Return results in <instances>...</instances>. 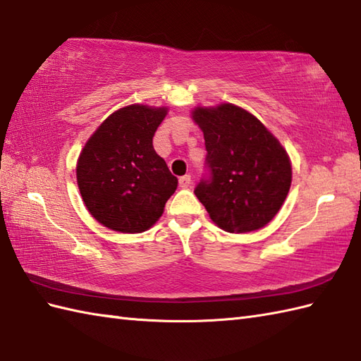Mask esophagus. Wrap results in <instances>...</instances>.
<instances>
[{"label":"esophagus","mask_w":361,"mask_h":361,"mask_svg":"<svg viewBox=\"0 0 361 361\" xmlns=\"http://www.w3.org/2000/svg\"><path fill=\"white\" fill-rule=\"evenodd\" d=\"M178 183H180L181 189H188V188H190V185H192V178H190L189 175H185V176H181Z\"/></svg>","instance_id":"obj_1"}]
</instances>
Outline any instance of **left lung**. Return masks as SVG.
Listing matches in <instances>:
<instances>
[{
    "mask_svg": "<svg viewBox=\"0 0 361 361\" xmlns=\"http://www.w3.org/2000/svg\"><path fill=\"white\" fill-rule=\"evenodd\" d=\"M192 119L204 136L209 171L194 192L211 220L228 233L264 228L291 185L286 149L256 116L233 104L197 106Z\"/></svg>",
    "mask_w": 361,
    "mask_h": 361,
    "instance_id": "obj_1",
    "label": "left lung"
}]
</instances>
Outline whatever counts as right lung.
Wrapping results in <instances>:
<instances>
[{"mask_svg":"<svg viewBox=\"0 0 361 361\" xmlns=\"http://www.w3.org/2000/svg\"><path fill=\"white\" fill-rule=\"evenodd\" d=\"M166 114V106L119 109L80 153L75 173L83 203L113 231L135 234L155 225L178 185L152 142Z\"/></svg>","mask_w":361,"mask_h":361,"instance_id":"obj_1","label":"right lung"}]
</instances>
